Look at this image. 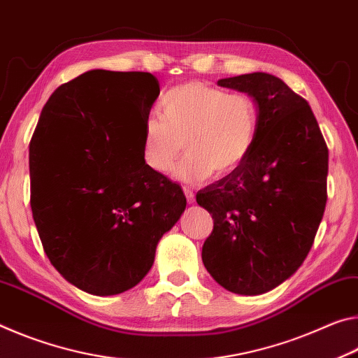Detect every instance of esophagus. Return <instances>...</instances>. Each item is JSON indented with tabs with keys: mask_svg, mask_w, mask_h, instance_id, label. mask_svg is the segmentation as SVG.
I'll return each mask as SVG.
<instances>
[{
	"mask_svg": "<svg viewBox=\"0 0 358 358\" xmlns=\"http://www.w3.org/2000/svg\"><path fill=\"white\" fill-rule=\"evenodd\" d=\"M184 193H185L187 203H189V204L195 203V192H193L192 189H189V187H184Z\"/></svg>",
	"mask_w": 358,
	"mask_h": 358,
	"instance_id": "1",
	"label": "esophagus"
}]
</instances>
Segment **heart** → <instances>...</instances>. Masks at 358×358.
<instances>
[{"mask_svg":"<svg viewBox=\"0 0 358 358\" xmlns=\"http://www.w3.org/2000/svg\"><path fill=\"white\" fill-rule=\"evenodd\" d=\"M158 109L144 120L143 158L160 174L173 171L182 143L187 154L174 174L190 182L234 171L255 145L259 109L245 93L189 82L168 90Z\"/></svg>","mask_w":358,"mask_h":358,"instance_id":"heart-1","label":"heart"}]
</instances>
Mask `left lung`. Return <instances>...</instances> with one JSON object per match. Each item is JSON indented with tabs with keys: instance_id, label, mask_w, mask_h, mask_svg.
Listing matches in <instances>:
<instances>
[{
	"instance_id": "1",
	"label": "left lung",
	"mask_w": 358,
	"mask_h": 358,
	"mask_svg": "<svg viewBox=\"0 0 358 358\" xmlns=\"http://www.w3.org/2000/svg\"><path fill=\"white\" fill-rule=\"evenodd\" d=\"M259 109L250 155L196 193L214 228L201 259L210 276L239 295H260L289 279L306 259L327 204L328 149L304 98L276 76L220 79Z\"/></svg>"
}]
</instances>
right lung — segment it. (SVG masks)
Instances as JSON below:
<instances>
[{"label": "right lung", "instance_id": "obj_1", "mask_svg": "<svg viewBox=\"0 0 358 358\" xmlns=\"http://www.w3.org/2000/svg\"><path fill=\"white\" fill-rule=\"evenodd\" d=\"M158 93L150 73L92 69L41 110L30 143L33 219L52 265L87 294L139 284L185 209L182 189L143 158Z\"/></svg>", "mask_w": 358, "mask_h": 358}]
</instances>
